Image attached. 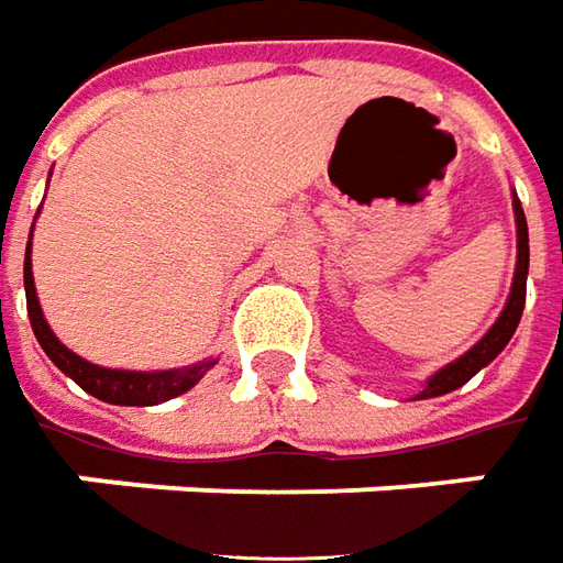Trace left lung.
I'll use <instances>...</instances> for the list:
<instances>
[{
	"label": "left lung",
	"mask_w": 563,
	"mask_h": 563,
	"mask_svg": "<svg viewBox=\"0 0 563 563\" xmlns=\"http://www.w3.org/2000/svg\"><path fill=\"white\" fill-rule=\"evenodd\" d=\"M515 201V225H518V263H515V278H511V290H508V300L501 307L499 319L493 322V328L486 331L481 341L474 343L467 353H462L459 360H452L443 368H437L431 378L424 380V387L415 394V399H431V396H443L455 387H462L467 380L474 378L481 368H486L489 362L499 356L501 350L508 346L511 334L518 331L520 316H523V303H527V273H530V235H527V217H523V207L518 201V191L511 195Z\"/></svg>",
	"instance_id": "obj_1"
}]
</instances>
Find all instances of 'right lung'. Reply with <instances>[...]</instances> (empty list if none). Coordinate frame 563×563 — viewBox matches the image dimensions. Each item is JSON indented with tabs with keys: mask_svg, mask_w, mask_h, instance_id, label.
<instances>
[{
	"mask_svg": "<svg viewBox=\"0 0 563 563\" xmlns=\"http://www.w3.org/2000/svg\"><path fill=\"white\" fill-rule=\"evenodd\" d=\"M30 244H33V229H30V241H26L24 254V290H26V316L36 341L45 350V356L62 368L70 380H77L86 394L96 399H104L111 406H157L167 402L173 396L188 394L198 380L217 365L213 356L185 365V368H164V372H130V368H104L96 362L82 360L74 350H67L55 331L48 328L36 297V282H33V263H30Z\"/></svg>",
	"mask_w": 563,
	"mask_h": 563,
	"instance_id": "obj_1",
	"label": "right lung"
}]
</instances>
